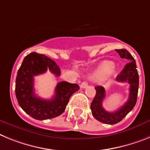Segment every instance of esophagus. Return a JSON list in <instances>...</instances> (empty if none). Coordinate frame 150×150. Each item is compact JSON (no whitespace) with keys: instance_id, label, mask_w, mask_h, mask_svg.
<instances>
[{"instance_id":"obj_1","label":"esophagus","mask_w":150,"mask_h":150,"mask_svg":"<svg viewBox=\"0 0 150 150\" xmlns=\"http://www.w3.org/2000/svg\"><path fill=\"white\" fill-rule=\"evenodd\" d=\"M87 87H88V83H87V81H83L81 84V88H86Z\"/></svg>"}]
</instances>
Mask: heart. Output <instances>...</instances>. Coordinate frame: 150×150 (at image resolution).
I'll use <instances>...</instances> for the list:
<instances>
[{"mask_svg":"<svg viewBox=\"0 0 150 150\" xmlns=\"http://www.w3.org/2000/svg\"><path fill=\"white\" fill-rule=\"evenodd\" d=\"M114 64L113 62H103L100 68L99 69V70L97 71V72L95 74L94 76L97 78V79H101L103 76H105L106 75L109 74L110 71H112V69H114Z\"/></svg>","mask_w":150,"mask_h":150,"instance_id":"1","label":"heart"}]
</instances>
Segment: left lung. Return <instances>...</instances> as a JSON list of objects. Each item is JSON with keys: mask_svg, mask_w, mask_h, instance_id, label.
Segmentation results:
<instances>
[{"mask_svg": "<svg viewBox=\"0 0 150 150\" xmlns=\"http://www.w3.org/2000/svg\"><path fill=\"white\" fill-rule=\"evenodd\" d=\"M122 59H126L128 62L125 65L120 74L116 77L118 82H127L130 84L129 97L122 107L115 112L106 111L102 106L103 100L106 96V91L102 86H97L96 95L91 104V112L93 116L99 122L108 125H115L121 122L134 109L137 98L139 87V75L135 59L126 49L115 50Z\"/></svg>", "mask_w": 150, "mask_h": 150, "instance_id": "left-lung-1", "label": "left lung"}]
</instances>
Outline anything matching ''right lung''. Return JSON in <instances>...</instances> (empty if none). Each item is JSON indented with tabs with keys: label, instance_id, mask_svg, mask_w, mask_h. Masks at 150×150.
<instances>
[{
	"label": "right lung",
	"instance_id": "1",
	"mask_svg": "<svg viewBox=\"0 0 150 150\" xmlns=\"http://www.w3.org/2000/svg\"><path fill=\"white\" fill-rule=\"evenodd\" d=\"M47 69L57 76L60 75L59 66L53 59L33 52L24 58L16 79V97L19 106L37 120H46L60 115L65 111L70 97L79 90L77 84L60 81L56 87L53 98L44 100L37 97L34 89V77L46 72Z\"/></svg>",
	"mask_w": 150,
	"mask_h": 150
}]
</instances>
